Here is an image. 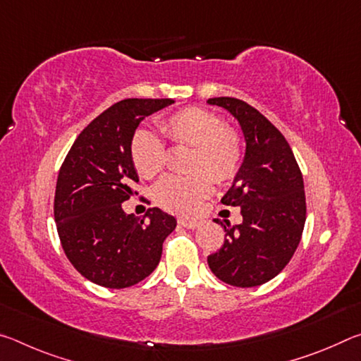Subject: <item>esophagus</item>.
<instances>
[{"mask_svg": "<svg viewBox=\"0 0 361 361\" xmlns=\"http://www.w3.org/2000/svg\"><path fill=\"white\" fill-rule=\"evenodd\" d=\"M178 224L186 229H195L200 224L199 221H191V219H178Z\"/></svg>", "mask_w": 361, "mask_h": 361, "instance_id": "esophagus-1", "label": "esophagus"}]
</instances>
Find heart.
I'll use <instances>...</instances> for the list:
<instances>
[{"instance_id":"1","label":"heart","mask_w":361,"mask_h":361,"mask_svg":"<svg viewBox=\"0 0 361 361\" xmlns=\"http://www.w3.org/2000/svg\"><path fill=\"white\" fill-rule=\"evenodd\" d=\"M161 130L176 146L192 148L191 175H169L159 181L156 199L164 209L192 215L213 191V181L229 185L239 175L245 146L240 133L210 109L188 106L161 121ZM130 157L143 178H154L166 167L167 151L162 140L149 130L132 137Z\"/></svg>"}]
</instances>
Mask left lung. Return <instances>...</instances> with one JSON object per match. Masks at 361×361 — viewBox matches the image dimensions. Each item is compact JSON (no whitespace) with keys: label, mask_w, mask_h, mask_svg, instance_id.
I'll return each mask as SVG.
<instances>
[{"label":"left lung","mask_w":361,"mask_h":361,"mask_svg":"<svg viewBox=\"0 0 361 361\" xmlns=\"http://www.w3.org/2000/svg\"><path fill=\"white\" fill-rule=\"evenodd\" d=\"M239 121L245 159L221 202L240 207L243 221L224 228V243L207 262L224 283L250 288L269 282L288 264L305 223L302 173L288 142L271 121L247 102L232 97L207 100Z\"/></svg>","instance_id":"left-lung-1"}]
</instances>
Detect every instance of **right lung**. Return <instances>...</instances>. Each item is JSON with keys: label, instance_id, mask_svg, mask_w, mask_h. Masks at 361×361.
<instances>
[{"label": "right lung", "instance_id": "add662e5", "mask_svg": "<svg viewBox=\"0 0 361 361\" xmlns=\"http://www.w3.org/2000/svg\"><path fill=\"white\" fill-rule=\"evenodd\" d=\"M172 99H126L105 109L79 133L60 167L54 216L60 243L76 271L106 288H127L154 271L162 243L175 229L157 207L126 215L138 175L130 142L146 116Z\"/></svg>", "mask_w": 361, "mask_h": 361}]
</instances>
